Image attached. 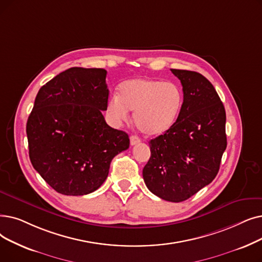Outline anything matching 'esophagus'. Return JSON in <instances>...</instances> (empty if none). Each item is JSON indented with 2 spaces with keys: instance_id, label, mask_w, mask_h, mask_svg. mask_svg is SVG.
Returning <instances> with one entry per match:
<instances>
[{
  "instance_id": "1",
  "label": "esophagus",
  "mask_w": 262,
  "mask_h": 262,
  "mask_svg": "<svg viewBox=\"0 0 262 262\" xmlns=\"http://www.w3.org/2000/svg\"><path fill=\"white\" fill-rule=\"evenodd\" d=\"M129 139H130V144H132V145L138 144V143L140 142V139L137 137V136H135V135H132Z\"/></svg>"
}]
</instances>
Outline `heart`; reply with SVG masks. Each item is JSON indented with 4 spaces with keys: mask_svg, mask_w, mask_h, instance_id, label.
Here are the masks:
<instances>
[{
    "mask_svg": "<svg viewBox=\"0 0 262 262\" xmlns=\"http://www.w3.org/2000/svg\"><path fill=\"white\" fill-rule=\"evenodd\" d=\"M183 106V93L172 82L151 78H135L121 83L119 95L111 96L107 112L116 122L127 120L135 111L134 122L143 135L157 137L171 129Z\"/></svg>",
    "mask_w": 262,
    "mask_h": 262,
    "instance_id": "heart-1",
    "label": "heart"
}]
</instances>
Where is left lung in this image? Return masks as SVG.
Segmentation results:
<instances>
[{
	"mask_svg": "<svg viewBox=\"0 0 262 262\" xmlns=\"http://www.w3.org/2000/svg\"><path fill=\"white\" fill-rule=\"evenodd\" d=\"M171 72L183 86V106L174 126L149 142L151 157L142 176L154 195L181 202L217 174L227 146L226 112L206 77L191 71Z\"/></svg>",
	"mask_w": 262,
	"mask_h": 262,
	"instance_id": "obj_1",
	"label": "left lung"
}]
</instances>
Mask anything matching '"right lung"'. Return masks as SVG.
Here are the masks:
<instances>
[{"mask_svg":"<svg viewBox=\"0 0 262 262\" xmlns=\"http://www.w3.org/2000/svg\"><path fill=\"white\" fill-rule=\"evenodd\" d=\"M104 68L72 67L42 85L27 123L34 169L60 194L93 192L112 158L128 149V135L110 127Z\"/></svg>","mask_w":262,"mask_h":262,"instance_id":"add662e5","label":"right lung"}]
</instances>
